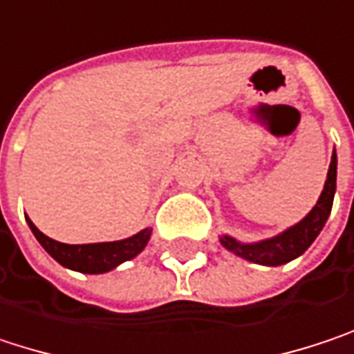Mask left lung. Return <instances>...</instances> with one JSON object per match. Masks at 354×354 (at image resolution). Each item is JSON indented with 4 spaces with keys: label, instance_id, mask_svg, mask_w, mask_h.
I'll list each match as a JSON object with an SVG mask.
<instances>
[{
    "label": "left lung",
    "instance_id": "8db88e82",
    "mask_svg": "<svg viewBox=\"0 0 354 354\" xmlns=\"http://www.w3.org/2000/svg\"><path fill=\"white\" fill-rule=\"evenodd\" d=\"M334 192H336V153H332L330 169H328V177H326L322 196L318 199V203L312 207V212L299 224L291 226L286 232H281L273 239L261 241V243L243 244L234 241L232 236H222L220 243L224 248L236 252L239 257H243L250 263L269 265V267L289 263L295 257L304 254L308 250V246L316 241L320 230L324 228V224L330 216Z\"/></svg>",
    "mask_w": 354,
    "mask_h": 354
}]
</instances>
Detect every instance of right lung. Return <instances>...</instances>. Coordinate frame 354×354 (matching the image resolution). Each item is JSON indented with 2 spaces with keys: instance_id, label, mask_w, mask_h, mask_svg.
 Returning <instances> with one entry per match:
<instances>
[{
  "instance_id": "right-lung-1",
  "label": "right lung",
  "mask_w": 354,
  "mask_h": 354,
  "mask_svg": "<svg viewBox=\"0 0 354 354\" xmlns=\"http://www.w3.org/2000/svg\"><path fill=\"white\" fill-rule=\"evenodd\" d=\"M28 226L34 232V236L38 239V243L42 244V248L63 267H68L73 271H81V273H106L111 271L113 267H118L124 261L134 259L151 239V228L140 230L138 234L124 239V241H113V243H95V244H65L59 241L48 239L46 234H42L30 218Z\"/></svg>"
}]
</instances>
